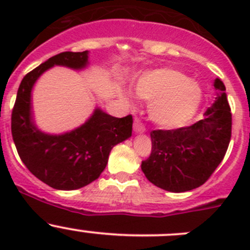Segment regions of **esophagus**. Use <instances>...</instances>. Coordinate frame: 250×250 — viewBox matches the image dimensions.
<instances>
[{
	"label": "esophagus",
	"instance_id": "1",
	"mask_svg": "<svg viewBox=\"0 0 250 250\" xmlns=\"http://www.w3.org/2000/svg\"><path fill=\"white\" fill-rule=\"evenodd\" d=\"M146 130V127L140 122V120L135 118L134 120V132L137 133H144Z\"/></svg>",
	"mask_w": 250,
	"mask_h": 250
}]
</instances>
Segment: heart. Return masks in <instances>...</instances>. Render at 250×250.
Instances as JSON below:
<instances>
[{
	"label": "heart",
	"mask_w": 250,
	"mask_h": 250,
	"mask_svg": "<svg viewBox=\"0 0 250 250\" xmlns=\"http://www.w3.org/2000/svg\"><path fill=\"white\" fill-rule=\"evenodd\" d=\"M141 99L148 102V115L158 125L178 128L190 122L202 102V89L183 72L174 69H156L141 74L134 82ZM123 99L130 94L120 90Z\"/></svg>",
	"instance_id": "1"
}]
</instances>
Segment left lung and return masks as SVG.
I'll return each mask as SVG.
<instances>
[{
	"label": "left lung",
	"mask_w": 250,
	"mask_h": 250,
	"mask_svg": "<svg viewBox=\"0 0 250 250\" xmlns=\"http://www.w3.org/2000/svg\"><path fill=\"white\" fill-rule=\"evenodd\" d=\"M219 92L203 120L178 129L152 130V148L141 170L150 183L170 192H185L203 185L223 161L232 129V115L225 84L214 81Z\"/></svg>",
	"instance_id": "8db88e82"
}]
</instances>
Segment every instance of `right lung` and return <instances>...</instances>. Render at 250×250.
Wrapping results in <instances>:
<instances>
[{"mask_svg":"<svg viewBox=\"0 0 250 250\" xmlns=\"http://www.w3.org/2000/svg\"><path fill=\"white\" fill-rule=\"evenodd\" d=\"M54 65L83 69L88 65V50L62 52L25 75L12 111V135L20 160L37 179L57 190H76L99 178L111 148L132 135L133 117L117 118L95 109L84 125L71 132H41L32 120L31 90Z\"/></svg>","mask_w":250,"mask_h":250,"instance_id":"add662e5","label":"right lung"}]
</instances>
